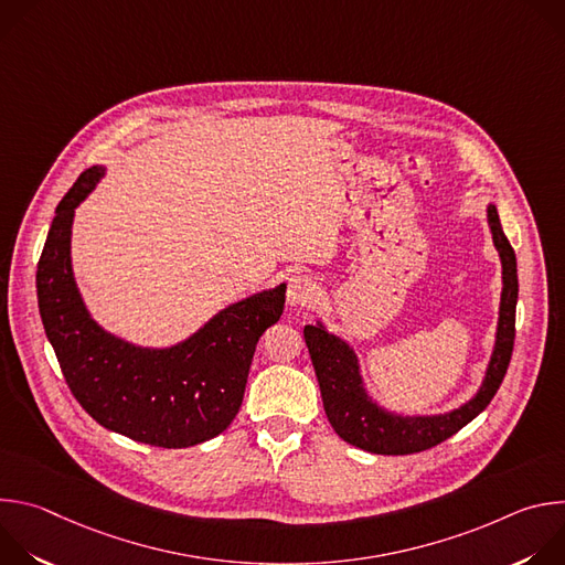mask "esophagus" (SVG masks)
Wrapping results in <instances>:
<instances>
[{
  "mask_svg": "<svg viewBox=\"0 0 565 565\" xmlns=\"http://www.w3.org/2000/svg\"><path fill=\"white\" fill-rule=\"evenodd\" d=\"M317 295V286L308 275H292L288 279V288H286V299L290 306H308Z\"/></svg>",
  "mask_w": 565,
  "mask_h": 565,
  "instance_id": "1",
  "label": "esophagus"
}]
</instances>
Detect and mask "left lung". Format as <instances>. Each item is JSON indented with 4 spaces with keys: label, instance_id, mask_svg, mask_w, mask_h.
I'll list each match as a JSON object with an SVG mask.
<instances>
[{
    "label": "left lung",
    "instance_id": "1",
    "mask_svg": "<svg viewBox=\"0 0 565 565\" xmlns=\"http://www.w3.org/2000/svg\"><path fill=\"white\" fill-rule=\"evenodd\" d=\"M488 223L503 266V292L494 351L476 395L454 412L436 416H402L380 407L369 395L355 351L342 338L317 324L303 327V340L315 366L321 402L333 429L342 440L371 454L405 456L440 445L471 423L497 395L514 349V321L519 299L516 255L501 227L497 205H488Z\"/></svg>",
    "mask_w": 565,
    "mask_h": 565
}]
</instances>
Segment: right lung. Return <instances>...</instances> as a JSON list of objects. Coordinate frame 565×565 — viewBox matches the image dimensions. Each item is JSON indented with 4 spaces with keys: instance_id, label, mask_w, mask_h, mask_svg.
Here are the masks:
<instances>
[{
    "instance_id": "add662e5",
    "label": "right lung",
    "mask_w": 565,
    "mask_h": 565,
    "mask_svg": "<svg viewBox=\"0 0 565 565\" xmlns=\"http://www.w3.org/2000/svg\"><path fill=\"white\" fill-rule=\"evenodd\" d=\"M105 168L79 174L55 210L38 264V306L64 380L83 409L131 440L183 449L238 414L259 338L277 324L286 284L218 310L188 340L147 349L107 333L89 315L71 266V225Z\"/></svg>"
}]
</instances>
